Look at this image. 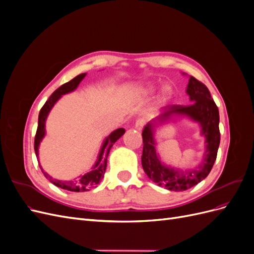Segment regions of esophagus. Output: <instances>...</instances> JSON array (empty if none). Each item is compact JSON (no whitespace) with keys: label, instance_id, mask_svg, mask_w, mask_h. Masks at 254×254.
Returning <instances> with one entry per match:
<instances>
[{"label":"esophagus","instance_id":"34e87169","mask_svg":"<svg viewBox=\"0 0 254 254\" xmlns=\"http://www.w3.org/2000/svg\"><path fill=\"white\" fill-rule=\"evenodd\" d=\"M143 126H144V121H143L142 119L136 120V122H135V128H136L137 130H142V129H143Z\"/></svg>","mask_w":254,"mask_h":254}]
</instances>
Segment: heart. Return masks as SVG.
Returning a JSON list of instances; mask_svg holds the SVG:
<instances>
[{
    "mask_svg": "<svg viewBox=\"0 0 254 254\" xmlns=\"http://www.w3.org/2000/svg\"><path fill=\"white\" fill-rule=\"evenodd\" d=\"M156 88H157V86L150 83V84H147V86L141 88V91L143 92V93L149 94V93H152V92L156 90ZM173 94H174L173 88L171 86H166V87H164V89L162 91V99H163V101H168V99L172 98Z\"/></svg>",
    "mask_w": 254,
    "mask_h": 254,
    "instance_id": "1",
    "label": "heart"
}]
</instances>
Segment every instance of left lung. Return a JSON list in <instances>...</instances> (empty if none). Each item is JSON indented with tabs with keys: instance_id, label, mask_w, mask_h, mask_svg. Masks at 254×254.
<instances>
[{
	"instance_id": "8db88e82",
	"label": "left lung",
	"mask_w": 254,
	"mask_h": 254,
	"mask_svg": "<svg viewBox=\"0 0 254 254\" xmlns=\"http://www.w3.org/2000/svg\"><path fill=\"white\" fill-rule=\"evenodd\" d=\"M187 93L190 96V101L194 102L193 104L165 107L163 113H161L156 121L148 123L142 132V166L144 172L159 187L174 191L189 190L206 178L216 160L220 143L219 112L211 97L209 89L201 81L190 76ZM173 116H188L199 122L202 127V134L206 137V152L203 162L196 170H175L163 165L158 159L153 137V127L156 121L165 122Z\"/></svg>"
}]
</instances>
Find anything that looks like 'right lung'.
I'll return each mask as SVG.
<instances>
[{"label": "right lung", "mask_w": 254, "mask_h": 254, "mask_svg": "<svg viewBox=\"0 0 254 254\" xmlns=\"http://www.w3.org/2000/svg\"><path fill=\"white\" fill-rule=\"evenodd\" d=\"M86 75H87L86 73L79 74L78 76L74 77L72 80L63 84V86L59 87L56 91H54V93L50 96V98L43 105V107L39 112V119H38V128H37V132H36V136H35L34 147H35L37 159H39L38 158V156H39V153H38V148H39L40 142L42 141V139L45 135V121H47V118H48L51 109L53 108V106L55 105V103L64 94H66V93H68V92H72L76 88H77L78 84L84 78V76ZM124 133H125V129L119 128L117 130H114L113 132H111L108 136H107L106 140L103 143L101 151H99L96 163L93 167H92V171H90L87 174H84L83 176H79L78 178H76L74 180L61 181V180H57V179H53L51 176H49V174L43 172L42 167L40 165L39 166L41 168L43 175L45 176V178H47L53 184H55L56 187L66 190H71V191H87L91 189L96 188L97 184L101 182V180L104 178L106 167H107V158H108L110 149L113 146V144L117 142Z\"/></svg>", "instance_id": "right-lung-1"}]
</instances>
